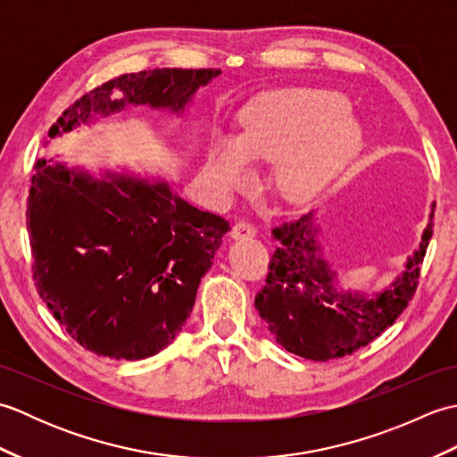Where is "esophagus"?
Masks as SVG:
<instances>
[{
    "label": "esophagus",
    "mask_w": 457,
    "mask_h": 457,
    "mask_svg": "<svg viewBox=\"0 0 457 457\" xmlns=\"http://www.w3.org/2000/svg\"><path fill=\"white\" fill-rule=\"evenodd\" d=\"M257 234V228L253 226L251 221H245V220H239L234 229H231V236H234L236 239H244V237H253Z\"/></svg>",
    "instance_id": "34e87169"
}]
</instances>
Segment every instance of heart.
<instances>
[{
  "label": "heart",
  "instance_id": "1",
  "mask_svg": "<svg viewBox=\"0 0 457 457\" xmlns=\"http://www.w3.org/2000/svg\"><path fill=\"white\" fill-rule=\"evenodd\" d=\"M361 147V129L339 94L290 88L265 92L239 112L229 147H218L204 177L218 192L236 190L245 161H275V184L287 200L304 202L328 187Z\"/></svg>",
  "mask_w": 457,
  "mask_h": 457
}]
</instances>
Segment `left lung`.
<instances>
[{"label":"left lung","mask_w":457,"mask_h":457,"mask_svg":"<svg viewBox=\"0 0 457 457\" xmlns=\"http://www.w3.org/2000/svg\"><path fill=\"white\" fill-rule=\"evenodd\" d=\"M430 237L432 223L424 229L422 244L406 263L404 275L385 293L365 298L336 290V273L320 257L312 212L280 223L273 229L278 245L270 257L265 287L255 296V308L290 353L314 361L352 355L404 312L419 287Z\"/></svg>","instance_id":"left-lung-1"}]
</instances>
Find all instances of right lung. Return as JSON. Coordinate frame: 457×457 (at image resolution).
Instances as JSON below:
<instances>
[{
	"instance_id": "obj_1",
	"label": "right lung",
	"mask_w": 457,
	"mask_h": 457,
	"mask_svg": "<svg viewBox=\"0 0 457 457\" xmlns=\"http://www.w3.org/2000/svg\"><path fill=\"white\" fill-rule=\"evenodd\" d=\"M216 68H153L104 82L48 129L54 137L125 104L184 108ZM27 198L37 293L72 339L112 359L167 347L192 312L200 278L229 223L167 184L92 180L38 159Z\"/></svg>"
}]
</instances>
